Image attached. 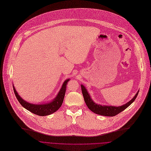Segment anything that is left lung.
Masks as SVG:
<instances>
[{
  "mask_svg": "<svg viewBox=\"0 0 151 151\" xmlns=\"http://www.w3.org/2000/svg\"><path fill=\"white\" fill-rule=\"evenodd\" d=\"M81 87L82 93H83L85 102L90 110L97 114L105 116H109V117L114 116L119 114L122 111L125 110L127 108H128L135 101L139 91H138L137 93L134 96V97L131 101H129L128 102H127L124 105L119 106H111V105L107 106V105H101L100 104H96L91 99L90 96L88 94L86 87L83 85H81Z\"/></svg>",
  "mask_w": 151,
  "mask_h": 151,
  "instance_id": "1",
  "label": "left lung"
}]
</instances>
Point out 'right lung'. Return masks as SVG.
Listing matches in <instances>:
<instances>
[{
	"mask_svg": "<svg viewBox=\"0 0 151 151\" xmlns=\"http://www.w3.org/2000/svg\"><path fill=\"white\" fill-rule=\"evenodd\" d=\"M69 80L70 79H67L64 82V83L63 84V86L58 94L57 95V96L53 99L52 101L44 104H33L26 102L20 96V95H19L14 87V85L13 89L18 101L22 105V106H23L24 108L28 109V111H31V113L36 115H38L40 116H45L50 115L55 113L61 107L64 100L67 85Z\"/></svg>",
	"mask_w": 151,
	"mask_h": 151,
	"instance_id": "add662e5",
	"label": "right lung"
}]
</instances>
